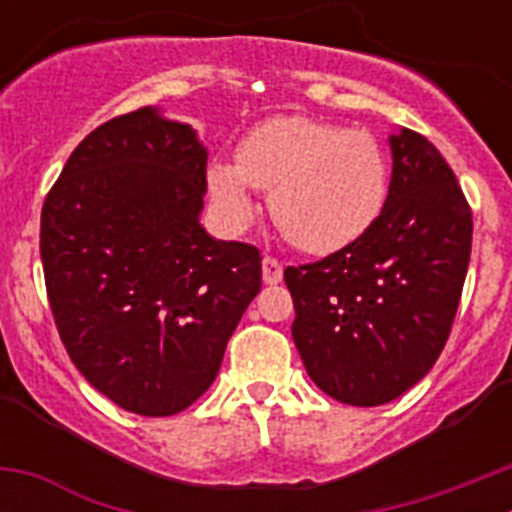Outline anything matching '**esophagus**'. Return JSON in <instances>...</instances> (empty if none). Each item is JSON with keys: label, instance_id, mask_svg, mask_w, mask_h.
I'll list each match as a JSON object with an SVG mask.
<instances>
[{"label": "esophagus", "instance_id": "1", "mask_svg": "<svg viewBox=\"0 0 512 512\" xmlns=\"http://www.w3.org/2000/svg\"><path fill=\"white\" fill-rule=\"evenodd\" d=\"M264 282L266 284H279L282 282V261L274 256H264Z\"/></svg>", "mask_w": 512, "mask_h": 512}]
</instances>
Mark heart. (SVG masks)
<instances>
[{"mask_svg":"<svg viewBox=\"0 0 512 512\" xmlns=\"http://www.w3.org/2000/svg\"><path fill=\"white\" fill-rule=\"evenodd\" d=\"M207 187L225 225L241 230L256 215L253 189L271 192V217L305 253H333L359 241L382 215L390 171L366 130L302 115L264 120L238 146V164L215 161Z\"/></svg>","mask_w":512,"mask_h":512,"instance_id":"b5f03b06","label":"heart"}]
</instances>
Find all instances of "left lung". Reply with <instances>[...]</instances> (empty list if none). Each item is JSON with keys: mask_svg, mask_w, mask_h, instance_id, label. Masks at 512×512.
Returning a JSON list of instances; mask_svg holds the SVG:
<instances>
[{"mask_svg": "<svg viewBox=\"0 0 512 512\" xmlns=\"http://www.w3.org/2000/svg\"><path fill=\"white\" fill-rule=\"evenodd\" d=\"M377 223L325 259L287 266L292 338L333 400L374 408L408 392L449 341L472 253V207L438 148L392 135Z\"/></svg>", "mask_w": 512, "mask_h": 512, "instance_id": "8db88e82", "label": "left lung"}]
</instances>
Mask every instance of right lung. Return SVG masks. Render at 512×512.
<instances>
[{"label": "right lung", "instance_id": "add662e5", "mask_svg": "<svg viewBox=\"0 0 512 512\" xmlns=\"http://www.w3.org/2000/svg\"><path fill=\"white\" fill-rule=\"evenodd\" d=\"M207 151L151 107L81 140L43 202L40 259L66 354L130 413L207 392L261 289V253L200 225Z\"/></svg>", "mask_w": 512, "mask_h": 512}]
</instances>
